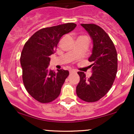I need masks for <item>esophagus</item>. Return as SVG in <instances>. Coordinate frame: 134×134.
Listing matches in <instances>:
<instances>
[{
  "label": "esophagus",
  "mask_w": 134,
  "mask_h": 134,
  "mask_svg": "<svg viewBox=\"0 0 134 134\" xmlns=\"http://www.w3.org/2000/svg\"><path fill=\"white\" fill-rule=\"evenodd\" d=\"M69 72H70V74H73V73H76V71H75V70H70Z\"/></svg>",
  "instance_id": "34e87169"
}]
</instances>
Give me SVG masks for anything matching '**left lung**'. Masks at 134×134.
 Wrapping results in <instances>:
<instances>
[{"instance_id":"1","label":"left lung","mask_w":134,"mask_h":134,"mask_svg":"<svg viewBox=\"0 0 134 134\" xmlns=\"http://www.w3.org/2000/svg\"><path fill=\"white\" fill-rule=\"evenodd\" d=\"M93 40L92 54L88 60L93 62L92 75L87 78L84 72H78L80 82L76 94L87 102L98 101L109 91L117 72V54L108 34L94 24H81Z\"/></svg>"}]
</instances>
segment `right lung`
<instances>
[{"label":"right lung","instance_id":"obj_1","mask_svg":"<svg viewBox=\"0 0 134 134\" xmlns=\"http://www.w3.org/2000/svg\"><path fill=\"white\" fill-rule=\"evenodd\" d=\"M75 23L44 28L31 36L21 52L23 81L28 93L41 103H48L59 95L69 72L49 69V56L55 52L58 43L64 34L73 30Z\"/></svg>","mask_w":134,"mask_h":134}]
</instances>
